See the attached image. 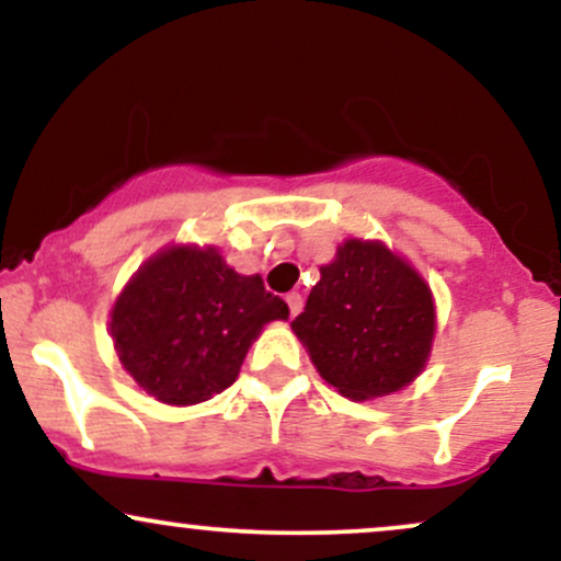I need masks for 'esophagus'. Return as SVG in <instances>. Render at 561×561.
Segmentation results:
<instances>
[{
  "label": "esophagus",
  "mask_w": 561,
  "mask_h": 561,
  "mask_svg": "<svg viewBox=\"0 0 561 561\" xmlns=\"http://www.w3.org/2000/svg\"><path fill=\"white\" fill-rule=\"evenodd\" d=\"M285 300H287V306H289V313H293V317H298L300 308H302V298H300V293H289Z\"/></svg>",
  "instance_id": "1"
}]
</instances>
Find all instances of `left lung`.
Listing matches in <instances>:
<instances>
[{
  "mask_svg": "<svg viewBox=\"0 0 561 561\" xmlns=\"http://www.w3.org/2000/svg\"><path fill=\"white\" fill-rule=\"evenodd\" d=\"M293 330L327 382L351 401L388 396L422 371L435 334L430 287L382 242L347 240Z\"/></svg>",
  "mask_w": 561,
  "mask_h": 561,
  "instance_id": "left-lung-1",
  "label": "left lung"
}]
</instances>
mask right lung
Wrapping results in <instances>:
<instances>
[{
  "label": "right lung",
  "mask_w": 561,
  "mask_h": 561,
  "mask_svg": "<svg viewBox=\"0 0 561 561\" xmlns=\"http://www.w3.org/2000/svg\"><path fill=\"white\" fill-rule=\"evenodd\" d=\"M287 317V302L259 274H237L216 248H171L128 282L111 332L139 388L192 405L227 390L263 324Z\"/></svg>",
  "instance_id": "1"
}]
</instances>
